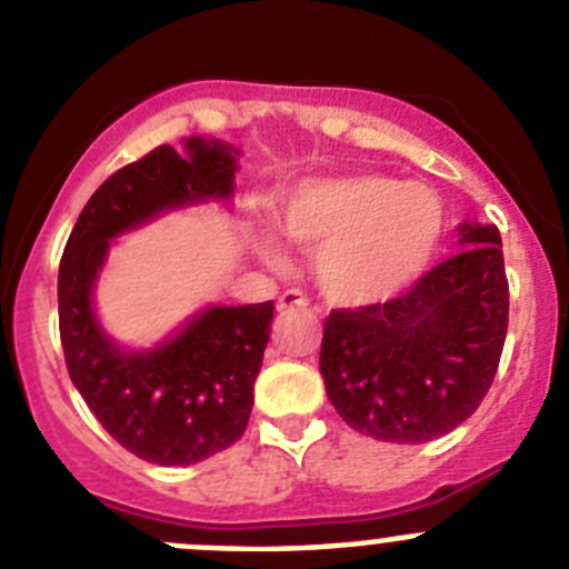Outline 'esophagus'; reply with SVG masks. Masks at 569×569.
Returning <instances> with one entry per match:
<instances>
[{"label":"esophagus","instance_id":"obj_1","mask_svg":"<svg viewBox=\"0 0 569 569\" xmlns=\"http://www.w3.org/2000/svg\"><path fill=\"white\" fill-rule=\"evenodd\" d=\"M306 306H308V297L302 295L300 289L283 291L278 300V311H291V308H306Z\"/></svg>","mask_w":569,"mask_h":569}]
</instances>
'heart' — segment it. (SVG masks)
I'll use <instances>...</instances> for the list:
<instances>
[{"label": "heart", "instance_id": "heart-1", "mask_svg": "<svg viewBox=\"0 0 569 569\" xmlns=\"http://www.w3.org/2000/svg\"><path fill=\"white\" fill-rule=\"evenodd\" d=\"M283 233L317 252V283L336 306L360 308L405 291L432 263L443 239V203L423 183L382 173L321 178L283 206ZM283 267V252L263 242Z\"/></svg>", "mask_w": 569, "mask_h": 569}]
</instances>
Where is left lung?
<instances>
[{
    "instance_id": "8db88e82",
    "label": "left lung",
    "mask_w": 569,
    "mask_h": 569,
    "mask_svg": "<svg viewBox=\"0 0 569 569\" xmlns=\"http://www.w3.org/2000/svg\"><path fill=\"white\" fill-rule=\"evenodd\" d=\"M460 244L405 295L325 319L327 396L360 435L429 443L473 416L490 391L509 325L501 233L465 222Z\"/></svg>"
}]
</instances>
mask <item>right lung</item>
<instances>
[{"instance_id":"right-lung-1","label":"right lung","mask_w":569,"mask_h":569,"mask_svg":"<svg viewBox=\"0 0 569 569\" xmlns=\"http://www.w3.org/2000/svg\"><path fill=\"white\" fill-rule=\"evenodd\" d=\"M187 157L159 146L112 173L79 214L60 258V341L71 382L126 451L153 465H192L244 435L274 306H211L173 338L126 352L93 313L109 242L162 211L228 200L237 148L189 137Z\"/></svg>"}]
</instances>
